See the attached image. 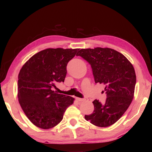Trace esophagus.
I'll return each mask as SVG.
<instances>
[{
    "label": "esophagus",
    "mask_w": 152,
    "mask_h": 152,
    "mask_svg": "<svg viewBox=\"0 0 152 152\" xmlns=\"http://www.w3.org/2000/svg\"><path fill=\"white\" fill-rule=\"evenodd\" d=\"M76 101H78L79 102H82V101H85V99H80V98H76Z\"/></svg>",
    "instance_id": "1"
}]
</instances>
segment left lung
<instances>
[{
    "instance_id": "obj_1",
    "label": "left lung",
    "mask_w": 152,
    "mask_h": 152,
    "mask_svg": "<svg viewBox=\"0 0 152 152\" xmlns=\"http://www.w3.org/2000/svg\"><path fill=\"white\" fill-rule=\"evenodd\" d=\"M76 56L91 64L95 83L104 84L107 94L104 104L96 99L92 102L94 111L84 118L97 127H109L123 116L133 101L134 68L122 53L108 48L81 49Z\"/></svg>"
}]
</instances>
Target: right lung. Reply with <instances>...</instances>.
<instances>
[{
  "label": "right lung",
  "instance_id": "obj_1",
  "mask_svg": "<svg viewBox=\"0 0 152 152\" xmlns=\"http://www.w3.org/2000/svg\"><path fill=\"white\" fill-rule=\"evenodd\" d=\"M79 49L48 48L29 58L18 76V100L25 115L36 127L49 129L63 119L67 108L74 103L70 96L52 88L64 82L68 61Z\"/></svg>",
  "mask_w": 152,
  "mask_h": 152
}]
</instances>
